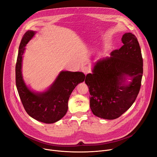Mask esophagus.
<instances>
[{
	"mask_svg": "<svg viewBox=\"0 0 157 157\" xmlns=\"http://www.w3.org/2000/svg\"><path fill=\"white\" fill-rule=\"evenodd\" d=\"M81 71L85 74H87L88 73L90 72V69L88 67H87V66H85V67H82Z\"/></svg>",
	"mask_w": 157,
	"mask_h": 157,
	"instance_id": "obj_1",
	"label": "esophagus"
}]
</instances>
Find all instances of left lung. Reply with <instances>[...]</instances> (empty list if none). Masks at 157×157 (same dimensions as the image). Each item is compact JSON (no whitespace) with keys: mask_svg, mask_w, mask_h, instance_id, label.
Returning <instances> with one entry per match:
<instances>
[{"mask_svg":"<svg viewBox=\"0 0 157 157\" xmlns=\"http://www.w3.org/2000/svg\"><path fill=\"white\" fill-rule=\"evenodd\" d=\"M121 40L123 46L120 49L98 60L92 73L86 76L90 109L101 118L120 117L135 102L141 88L143 61L137 37L128 32Z\"/></svg>","mask_w":157,"mask_h":157,"instance_id":"1","label":"left lung"}]
</instances>
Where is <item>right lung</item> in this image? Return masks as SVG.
Listing matches in <instances>:
<instances>
[{
  "instance_id": "right-lung-1",
  "label": "right lung",
  "mask_w": 157,
  "mask_h": 157,
  "mask_svg": "<svg viewBox=\"0 0 157 157\" xmlns=\"http://www.w3.org/2000/svg\"><path fill=\"white\" fill-rule=\"evenodd\" d=\"M36 33L28 30L21 40L16 64V85L22 104L29 116L40 122L53 123L65 116L71 93L79 83L85 81V75L81 72L62 71L44 92L30 90L23 78L22 60L25 46Z\"/></svg>"
}]
</instances>
